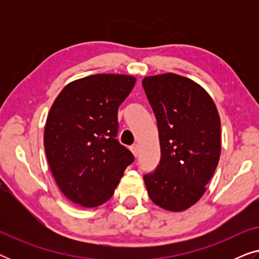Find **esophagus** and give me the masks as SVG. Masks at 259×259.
<instances>
[{
	"label": "esophagus",
	"mask_w": 259,
	"mask_h": 259,
	"mask_svg": "<svg viewBox=\"0 0 259 259\" xmlns=\"http://www.w3.org/2000/svg\"><path fill=\"white\" fill-rule=\"evenodd\" d=\"M131 151H132L134 157H138V154H139V145H137V144L132 145V146H131Z\"/></svg>",
	"instance_id": "esophagus-1"
}]
</instances>
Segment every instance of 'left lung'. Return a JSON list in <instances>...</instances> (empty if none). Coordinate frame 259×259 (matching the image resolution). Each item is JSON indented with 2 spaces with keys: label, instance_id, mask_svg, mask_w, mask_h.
I'll return each mask as SVG.
<instances>
[{
  "label": "left lung",
  "instance_id": "obj_1",
  "mask_svg": "<svg viewBox=\"0 0 259 259\" xmlns=\"http://www.w3.org/2000/svg\"><path fill=\"white\" fill-rule=\"evenodd\" d=\"M143 86L153 109L161 157L144 176L148 196L168 211H184L206 191L221 157V119L203 87L173 73L147 76Z\"/></svg>",
  "mask_w": 259,
  "mask_h": 259
}]
</instances>
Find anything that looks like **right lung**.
<instances>
[{"label": "right lung", "instance_id": "obj_1", "mask_svg": "<svg viewBox=\"0 0 259 259\" xmlns=\"http://www.w3.org/2000/svg\"><path fill=\"white\" fill-rule=\"evenodd\" d=\"M136 77L95 74L67 84L55 99L45 127V151L62 193L84 207L113 196L134 157L116 139L118 108Z\"/></svg>", "mask_w": 259, "mask_h": 259}]
</instances>
